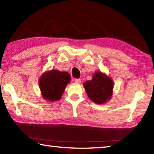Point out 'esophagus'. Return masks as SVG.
<instances>
[{"mask_svg": "<svg viewBox=\"0 0 154 154\" xmlns=\"http://www.w3.org/2000/svg\"><path fill=\"white\" fill-rule=\"evenodd\" d=\"M75 82L76 83H80L81 82H82V80H81L80 79H75Z\"/></svg>", "mask_w": 154, "mask_h": 154, "instance_id": "esophagus-1", "label": "esophagus"}]
</instances>
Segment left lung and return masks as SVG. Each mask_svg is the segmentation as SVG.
Segmentation results:
<instances>
[{
	"instance_id": "obj_1",
	"label": "left lung",
	"mask_w": 154,
	"mask_h": 154,
	"mask_svg": "<svg viewBox=\"0 0 154 154\" xmlns=\"http://www.w3.org/2000/svg\"><path fill=\"white\" fill-rule=\"evenodd\" d=\"M83 86L90 100L97 104L105 103L113 94V80L100 71L96 72L92 79L85 82Z\"/></svg>"
}]
</instances>
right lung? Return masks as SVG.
I'll return each mask as SVG.
<instances>
[{"label": "right lung", "mask_w": 154, "mask_h": 154, "mask_svg": "<svg viewBox=\"0 0 154 154\" xmlns=\"http://www.w3.org/2000/svg\"><path fill=\"white\" fill-rule=\"evenodd\" d=\"M70 81L71 76L67 72L51 70L44 72L39 79L41 95L45 100L51 102L60 100Z\"/></svg>", "instance_id": "1"}]
</instances>
